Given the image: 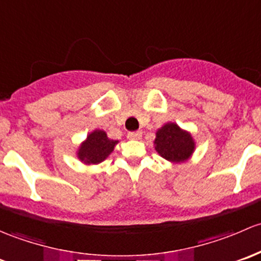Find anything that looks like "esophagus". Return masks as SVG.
<instances>
[{
	"mask_svg": "<svg viewBox=\"0 0 261 261\" xmlns=\"http://www.w3.org/2000/svg\"><path fill=\"white\" fill-rule=\"evenodd\" d=\"M128 138L129 139H141L142 132H132V133H128Z\"/></svg>",
	"mask_w": 261,
	"mask_h": 261,
	"instance_id": "esophagus-1",
	"label": "esophagus"
}]
</instances>
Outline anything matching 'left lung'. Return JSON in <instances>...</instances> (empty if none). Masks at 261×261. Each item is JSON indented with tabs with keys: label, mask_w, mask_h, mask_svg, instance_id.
I'll return each instance as SVG.
<instances>
[{
	"label": "left lung",
	"mask_w": 261,
	"mask_h": 261,
	"mask_svg": "<svg viewBox=\"0 0 261 261\" xmlns=\"http://www.w3.org/2000/svg\"><path fill=\"white\" fill-rule=\"evenodd\" d=\"M153 144L158 154L171 163L186 162L196 149V142L191 132L174 122H168L158 128Z\"/></svg>",
	"instance_id": "1"
}]
</instances>
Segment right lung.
I'll list each match as a JSON object with an SVG mask.
<instances>
[{
	"mask_svg": "<svg viewBox=\"0 0 261 261\" xmlns=\"http://www.w3.org/2000/svg\"><path fill=\"white\" fill-rule=\"evenodd\" d=\"M119 141L111 139L103 129H94L88 133L87 138L79 144L76 157L87 166L99 165L109 157Z\"/></svg>",
	"mask_w": 261,
	"mask_h": 261,
	"instance_id": "1",
	"label": "right lung"
}]
</instances>
